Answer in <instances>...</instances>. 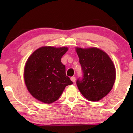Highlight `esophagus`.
<instances>
[{"instance_id": "obj_1", "label": "esophagus", "mask_w": 133, "mask_h": 133, "mask_svg": "<svg viewBox=\"0 0 133 133\" xmlns=\"http://www.w3.org/2000/svg\"><path fill=\"white\" fill-rule=\"evenodd\" d=\"M71 81L72 82H74L76 81V77H71Z\"/></svg>"}]
</instances>
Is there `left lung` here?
<instances>
[{
    "mask_svg": "<svg viewBox=\"0 0 133 133\" xmlns=\"http://www.w3.org/2000/svg\"><path fill=\"white\" fill-rule=\"evenodd\" d=\"M83 72L76 83L81 94L90 101H99L113 87L116 69L108 54L97 48H76Z\"/></svg>",
    "mask_w": 133,
    "mask_h": 133,
    "instance_id": "obj_1",
    "label": "left lung"
}]
</instances>
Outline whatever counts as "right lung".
Here are the masks:
<instances>
[{"label":"right lung","instance_id":"obj_1","mask_svg":"<svg viewBox=\"0 0 133 133\" xmlns=\"http://www.w3.org/2000/svg\"><path fill=\"white\" fill-rule=\"evenodd\" d=\"M67 47L42 46L33 52L24 68V80L30 94L38 101L51 103L57 101L65 88L72 84L66 76L61 58Z\"/></svg>","mask_w":133,"mask_h":133}]
</instances>
